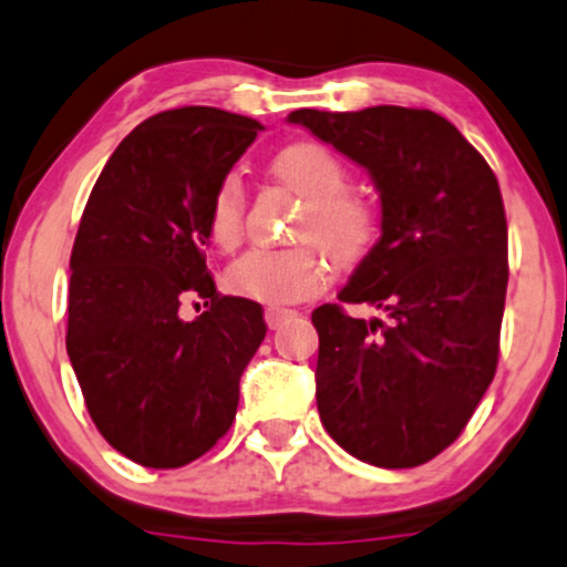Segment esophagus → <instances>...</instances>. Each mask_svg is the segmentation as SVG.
<instances>
[{
  "instance_id": "esophagus-1",
  "label": "esophagus",
  "mask_w": 567,
  "mask_h": 567,
  "mask_svg": "<svg viewBox=\"0 0 567 567\" xmlns=\"http://www.w3.org/2000/svg\"><path fill=\"white\" fill-rule=\"evenodd\" d=\"M291 316H295V310L281 308V306H270L265 310V321H267V327H270V330H278V327L286 324Z\"/></svg>"
}]
</instances>
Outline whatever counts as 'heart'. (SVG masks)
Wrapping results in <instances>:
<instances>
[{
	"label": "heart",
	"instance_id": "b5f03b06",
	"mask_svg": "<svg viewBox=\"0 0 567 567\" xmlns=\"http://www.w3.org/2000/svg\"><path fill=\"white\" fill-rule=\"evenodd\" d=\"M272 175L306 199L297 240L316 241L295 248H257L243 254L227 270L235 295L270 306L306 300L330 278V257L338 267H357L370 254L381 233L379 208L364 194L346 188V164L324 143L300 140L278 151L270 162ZM208 240L229 251L243 235V184L235 173L224 175L210 194L205 213Z\"/></svg>",
	"mask_w": 567,
	"mask_h": 567
}]
</instances>
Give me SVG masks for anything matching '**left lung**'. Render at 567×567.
<instances>
[{"label":"left lung","mask_w":567,"mask_h":567,"mask_svg":"<svg viewBox=\"0 0 567 567\" xmlns=\"http://www.w3.org/2000/svg\"><path fill=\"white\" fill-rule=\"evenodd\" d=\"M364 167L381 197V237L340 302H327L316 403L338 446L375 467H416L460 437L489 389L501 354L508 227L484 156L432 111L379 105L357 113L295 111Z\"/></svg>","instance_id":"8db88e82"}]
</instances>
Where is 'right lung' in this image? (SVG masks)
Listing matches in <instances>:
<instances>
[{
	"instance_id": "1",
	"label": "right lung",
	"mask_w": 567,
	"mask_h": 567,
	"mask_svg": "<svg viewBox=\"0 0 567 567\" xmlns=\"http://www.w3.org/2000/svg\"><path fill=\"white\" fill-rule=\"evenodd\" d=\"M259 121L175 107L135 126L96 178L70 257L66 354L96 430L143 467H184L233 427L261 306L216 291L210 194ZM203 296L208 311L177 310Z\"/></svg>"
}]
</instances>
